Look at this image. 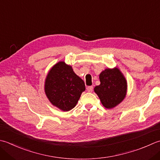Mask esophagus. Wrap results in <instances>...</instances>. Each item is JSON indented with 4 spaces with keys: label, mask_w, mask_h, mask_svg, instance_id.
<instances>
[{
    "label": "esophagus",
    "mask_w": 160,
    "mask_h": 160,
    "mask_svg": "<svg viewBox=\"0 0 160 160\" xmlns=\"http://www.w3.org/2000/svg\"><path fill=\"white\" fill-rule=\"evenodd\" d=\"M87 91H88V92H92L93 90V86H89L87 88Z\"/></svg>",
    "instance_id": "esophagus-1"
}]
</instances>
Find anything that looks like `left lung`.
Listing matches in <instances>:
<instances>
[{"label":"left lung","mask_w":160,"mask_h":160,"mask_svg":"<svg viewBox=\"0 0 160 160\" xmlns=\"http://www.w3.org/2000/svg\"><path fill=\"white\" fill-rule=\"evenodd\" d=\"M99 78L101 84L95 87L94 92L105 108H113L119 104L126 96V78L117 68H107L101 72Z\"/></svg>","instance_id":"obj_1"}]
</instances>
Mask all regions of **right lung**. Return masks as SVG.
<instances>
[{"label": "right lung", "instance_id": "obj_1", "mask_svg": "<svg viewBox=\"0 0 160 160\" xmlns=\"http://www.w3.org/2000/svg\"><path fill=\"white\" fill-rule=\"evenodd\" d=\"M84 90V81L64 62L53 66L46 77V94L53 105L63 111L73 109Z\"/></svg>", "mask_w": 160, "mask_h": 160}]
</instances>
